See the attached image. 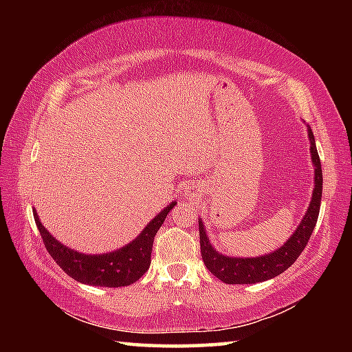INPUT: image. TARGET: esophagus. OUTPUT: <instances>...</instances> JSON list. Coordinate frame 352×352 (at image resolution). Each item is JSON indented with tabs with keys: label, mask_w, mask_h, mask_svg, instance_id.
<instances>
[{
	"label": "esophagus",
	"mask_w": 352,
	"mask_h": 352,
	"mask_svg": "<svg viewBox=\"0 0 352 352\" xmlns=\"http://www.w3.org/2000/svg\"><path fill=\"white\" fill-rule=\"evenodd\" d=\"M186 197H192V192H190V190H188L186 192Z\"/></svg>",
	"instance_id": "esophagus-1"
}]
</instances>
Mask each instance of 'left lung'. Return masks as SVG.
Returning <instances> with one entry per match:
<instances>
[{
  "label": "left lung",
  "instance_id": "obj_1",
  "mask_svg": "<svg viewBox=\"0 0 352 352\" xmlns=\"http://www.w3.org/2000/svg\"><path fill=\"white\" fill-rule=\"evenodd\" d=\"M309 142H311V160L314 166V190L312 197L309 201V208L305 216H302L300 225L296 226L287 241L273 252L256 256V258H236V256H226L219 253L211 245L210 237L205 230L204 220L199 219V231H200V250L201 258L214 276L226 284H256L267 281L278 275H281L298 259L302 250L307 245L309 237L317 223L320 205H321V192H323V174H321V163L315 146V138L311 127H307Z\"/></svg>",
  "mask_w": 352,
  "mask_h": 352
}]
</instances>
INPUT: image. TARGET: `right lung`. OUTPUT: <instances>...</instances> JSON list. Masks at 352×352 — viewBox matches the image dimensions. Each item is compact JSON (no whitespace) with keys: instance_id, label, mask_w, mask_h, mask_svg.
Instances as JSON below:
<instances>
[{"instance_id":"1","label":"right lung","mask_w":352,"mask_h":352,"mask_svg":"<svg viewBox=\"0 0 352 352\" xmlns=\"http://www.w3.org/2000/svg\"><path fill=\"white\" fill-rule=\"evenodd\" d=\"M175 205L177 201H172L170 205L163 208L146 225L140 236H136L127 245L102 254H85L63 245L40 222L35 208L34 219L47 253L67 275L82 284L98 285V287H122L138 281L151 267L155 234Z\"/></svg>"}]
</instances>
